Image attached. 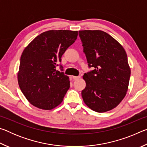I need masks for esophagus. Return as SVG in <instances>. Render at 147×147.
<instances>
[{
    "mask_svg": "<svg viewBox=\"0 0 147 147\" xmlns=\"http://www.w3.org/2000/svg\"><path fill=\"white\" fill-rule=\"evenodd\" d=\"M73 78L74 80H78V79H79V78H80V76H73Z\"/></svg>",
    "mask_w": 147,
    "mask_h": 147,
    "instance_id": "obj_1",
    "label": "esophagus"
}]
</instances>
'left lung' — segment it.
I'll list each match as a JSON object with an SVG mask.
<instances>
[{
  "instance_id": "left-lung-1",
  "label": "left lung",
  "mask_w": 147,
  "mask_h": 147,
  "mask_svg": "<svg viewBox=\"0 0 147 147\" xmlns=\"http://www.w3.org/2000/svg\"><path fill=\"white\" fill-rule=\"evenodd\" d=\"M89 67L85 73V89L82 91L84 103L92 110L103 113L117 106L128 89L130 68L123 46L102 30H80Z\"/></svg>"
}]
</instances>
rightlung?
Masks as SVG:
<instances>
[{"instance_id":"right-lung-1","label":"right lung","mask_w":147,"mask_h":147,"mask_svg":"<svg viewBox=\"0 0 147 147\" xmlns=\"http://www.w3.org/2000/svg\"><path fill=\"white\" fill-rule=\"evenodd\" d=\"M77 36L78 31L52 30L39 34L24 49L17 80L22 93L32 105L50 110L62 102L70 81L56 67ZM60 68L63 70L61 65Z\"/></svg>"}]
</instances>
